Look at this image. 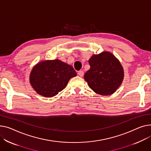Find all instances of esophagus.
<instances>
[{
	"label": "esophagus",
	"instance_id": "1",
	"mask_svg": "<svg viewBox=\"0 0 151 151\" xmlns=\"http://www.w3.org/2000/svg\"><path fill=\"white\" fill-rule=\"evenodd\" d=\"M78 75L79 76H81V77H83V76H84V72L83 71H82V70H80V71H79L78 72Z\"/></svg>",
	"mask_w": 151,
	"mask_h": 151
}]
</instances>
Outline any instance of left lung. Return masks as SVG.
I'll return each instance as SVG.
<instances>
[{"label": "left lung", "instance_id": "1", "mask_svg": "<svg viewBox=\"0 0 151 151\" xmlns=\"http://www.w3.org/2000/svg\"><path fill=\"white\" fill-rule=\"evenodd\" d=\"M90 68L84 74L89 87L101 95L114 93L124 78L123 68L111 53L104 52L93 55L88 60Z\"/></svg>", "mask_w": 151, "mask_h": 151}]
</instances>
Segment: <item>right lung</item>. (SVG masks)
Returning <instances> with one entry per match:
<instances>
[{
	"mask_svg": "<svg viewBox=\"0 0 151 151\" xmlns=\"http://www.w3.org/2000/svg\"><path fill=\"white\" fill-rule=\"evenodd\" d=\"M76 76L74 68L60 60H47L32 69L29 83L35 91L43 96L56 95L65 88L69 80Z\"/></svg>",
	"mask_w": 151,
	"mask_h": 151,
	"instance_id": "obj_1",
	"label": "right lung"
}]
</instances>
